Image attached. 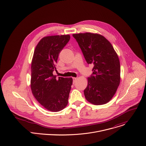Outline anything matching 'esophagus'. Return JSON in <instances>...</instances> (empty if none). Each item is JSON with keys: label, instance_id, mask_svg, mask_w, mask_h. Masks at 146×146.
<instances>
[{"label": "esophagus", "instance_id": "34e87169", "mask_svg": "<svg viewBox=\"0 0 146 146\" xmlns=\"http://www.w3.org/2000/svg\"><path fill=\"white\" fill-rule=\"evenodd\" d=\"M77 80V78H73V84H75L76 83V81Z\"/></svg>", "mask_w": 146, "mask_h": 146}]
</instances>
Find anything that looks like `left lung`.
<instances>
[{"instance_id": "left-lung-1", "label": "left lung", "mask_w": 146, "mask_h": 146, "mask_svg": "<svg viewBox=\"0 0 146 146\" xmlns=\"http://www.w3.org/2000/svg\"><path fill=\"white\" fill-rule=\"evenodd\" d=\"M88 64L94 65L93 74L87 78L84 90L86 100L95 105L111 100L120 82L119 57L111 43L103 35L91 33L72 35Z\"/></svg>"}]
</instances>
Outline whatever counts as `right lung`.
<instances>
[{
  "mask_svg": "<svg viewBox=\"0 0 146 146\" xmlns=\"http://www.w3.org/2000/svg\"><path fill=\"white\" fill-rule=\"evenodd\" d=\"M70 39V35L44 36L36 45L31 62V92L46 110L58 112L68 104L72 78L59 77L56 70L59 54Z\"/></svg>",
  "mask_w": 146,
  "mask_h": 146,
  "instance_id": "1",
  "label": "right lung"
}]
</instances>
